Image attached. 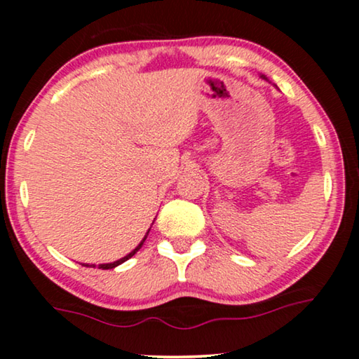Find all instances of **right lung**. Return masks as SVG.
<instances>
[{"label": "right lung", "instance_id": "add662e5", "mask_svg": "<svg viewBox=\"0 0 359 359\" xmlns=\"http://www.w3.org/2000/svg\"><path fill=\"white\" fill-rule=\"evenodd\" d=\"M149 232H150V230H149ZM149 232H147V235H149ZM147 235H145V237L144 238H142V242L139 243V245H137V247L134 248V250H132V252L129 253V255H126V257L124 258H121V259H117V262H114V263H106V264H97V268H101V269H112V268H116V266H119V264L121 263H124V262H127V259H129V258H132V257H134V255L137 253V252H139V250L142 248V245H144V242H145V238H147ZM85 266H90V264H85ZM91 266L93 268H95V264H91Z\"/></svg>", "mask_w": 359, "mask_h": 359}]
</instances>
